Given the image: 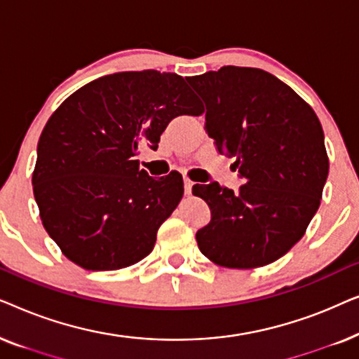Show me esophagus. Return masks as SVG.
<instances>
[{"instance_id": "34e87169", "label": "esophagus", "mask_w": 359, "mask_h": 359, "mask_svg": "<svg viewBox=\"0 0 359 359\" xmlns=\"http://www.w3.org/2000/svg\"><path fill=\"white\" fill-rule=\"evenodd\" d=\"M183 181H184V194H191V191H193L194 183H193V181H191L189 178H184Z\"/></svg>"}]
</instances>
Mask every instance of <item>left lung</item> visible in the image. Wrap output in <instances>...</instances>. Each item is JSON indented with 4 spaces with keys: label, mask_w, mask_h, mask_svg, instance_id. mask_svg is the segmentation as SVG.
Masks as SVG:
<instances>
[{
    "label": "left lung",
    "mask_w": 359,
    "mask_h": 359,
    "mask_svg": "<svg viewBox=\"0 0 359 359\" xmlns=\"http://www.w3.org/2000/svg\"><path fill=\"white\" fill-rule=\"evenodd\" d=\"M205 104V132L235 158L238 191L194 184L210 209L198 230L204 257L225 268H257L286 255L320 205L328 156L312 107L271 73L248 67L188 78Z\"/></svg>",
    "instance_id": "left-lung-1"
}]
</instances>
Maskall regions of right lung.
Returning <instances> with one entry per match:
<instances>
[{"mask_svg":"<svg viewBox=\"0 0 359 359\" xmlns=\"http://www.w3.org/2000/svg\"><path fill=\"white\" fill-rule=\"evenodd\" d=\"M203 111L183 78L156 70L101 76L62 102L39 139L32 186L43 227L70 262L112 271L154 250L183 178H151L137 150H156L171 119Z\"/></svg>","mask_w":359,"mask_h":359,"instance_id":"1","label":"right lung"}]
</instances>
